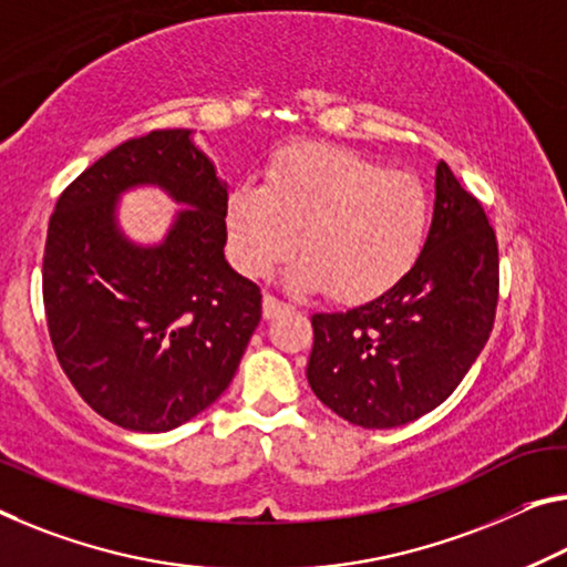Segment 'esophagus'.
<instances>
[{
  "label": "esophagus",
  "mask_w": 567,
  "mask_h": 567,
  "mask_svg": "<svg viewBox=\"0 0 567 567\" xmlns=\"http://www.w3.org/2000/svg\"><path fill=\"white\" fill-rule=\"evenodd\" d=\"M284 309H289V303H284L281 299H276V296H271V293L264 296V317L266 319L278 317V313H281Z\"/></svg>",
  "instance_id": "obj_1"
}]
</instances>
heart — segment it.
Returning <instances> with one entry per match:
<instances>
[{
    "label": "heart",
    "mask_w": 567,
    "mask_h": 567,
    "mask_svg": "<svg viewBox=\"0 0 567 567\" xmlns=\"http://www.w3.org/2000/svg\"><path fill=\"white\" fill-rule=\"evenodd\" d=\"M228 248L246 276H266L299 243L286 271L299 291L329 289L368 301L403 278L421 254L429 197L413 174L329 144H293L268 164L264 187L228 197Z\"/></svg>",
    "instance_id": "heart-1"
}]
</instances>
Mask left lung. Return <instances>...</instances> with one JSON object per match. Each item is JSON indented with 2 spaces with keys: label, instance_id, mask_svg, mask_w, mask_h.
Segmentation results:
<instances>
[{
  "label": "left lung",
  "instance_id": "obj_1",
  "mask_svg": "<svg viewBox=\"0 0 567 567\" xmlns=\"http://www.w3.org/2000/svg\"><path fill=\"white\" fill-rule=\"evenodd\" d=\"M496 299L494 228L441 162L433 223L411 271L362 307L311 317L313 395L362 429H395L431 413L482 354Z\"/></svg>",
  "mask_w": 567,
  "mask_h": 567
}]
</instances>
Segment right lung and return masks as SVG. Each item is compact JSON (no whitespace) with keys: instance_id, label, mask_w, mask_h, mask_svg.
<instances>
[{"instance_id":"right-lung-1","label":"right lung","mask_w":567,"mask_h":567,"mask_svg":"<svg viewBox=\"0 0 567 567\" xmlns=\"http://www.w3.org/2000/svg\"><path fill=\"white\" fill-rule=\"evenodd\" d=\"M156 184L187 204L159 247L117 228L115 203ZM228 187L189 128L118 144L60 195L42 301L68 380L106 421L138 433L187 423L225 393L260 321V289L225 260Z\"/></svg>"}]
</instances>
